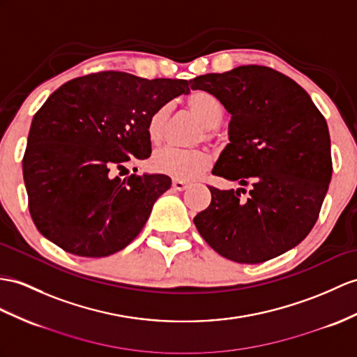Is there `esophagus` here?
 <instances>
[{
	"label": "esophagus",
	"mask_w": 357,
	"mask_h": 357,
	"mask_svg": "<svg viewBox=\"0 0 357 357\" xmlns=\"http://www.w3.org/2000/svg\"><path fill=\"white\" fill-rule=\"evenodd\" d=\"M172 186H174V189H177V190H185V189L189 188V181L174 178L172 180Z\"/></svg>",
	"instance_id": "34e87169"
}]
</instances>
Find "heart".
<instances>
[{
    "instance_id": "obj_1",
    "label": "heart",
    "mask_w": 357,
    "mask_h": 357,
    "mask_svg": "<svg viewBox=\"0 0 357 357\" xmlns=\"http://www.w3.org/2000/svg\"><path fill=\"white\" fill-rule=\"evenodd\" d=\"M186 106L190 113L206 128V137H213V128L218 127L224 116L220 100L207 91H194L188 95ZM169 118V107L160 106L155 109L146 121V136L153 145H159L165 136V128ZM211 165V155L204 150H174L165 149L155 153L151 159V167L155 172L165 174L178 180H192Z\"/></svg>"
}]
</instances>
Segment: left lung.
Wrapping results in <instances>:
<instances>
[{
  "label": "left lung",
  "mask_w": 357,
  "mask_h": 357,
  "mask_svg": "<svg viewBox=\"0 0 357 357\" xmlns=\"http://www.w3.org/2000/svg\"><path fill=\"white\" fill-rule=\"evenodd\" d=\"M189 83L215 95L231 115L230 144L212 174L242 186H207L212 202L194 218L199 234L238 264L265 262L298 245L314 229L332 180L323 113L301 86L268 66H238Z\"/></svg>",
  "instance_id": "left-lung-1"
}]
</instances>
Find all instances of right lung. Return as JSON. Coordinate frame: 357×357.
I'll return each instance as SVG.
<instances>
[{"instance_id":"obj_1","label":"right lung","mask_w":357,"mask_h":357,"mask_svg":"<svg viewBox=\"0 0 357 357\" xmlns=\"http://www.w3.org/2000/svg\"><path fill=\"white\" fill-rule=\"evenodd\" d=\"M189 91L188 80L101 71L51 93L33 116L22 159L29 211L43 236L82 257L126 248L171 178L116 174L128 160L150 158L146 121Z\"/></svg>"}]
</instances>
